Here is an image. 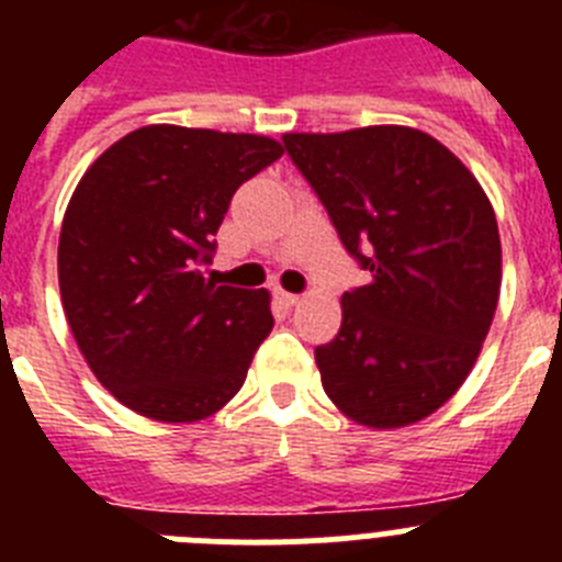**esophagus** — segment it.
I'll use <instances>...</instances> for the list:
<instances>
[{
  "label": "esophagus",
  "instance_id": "34e87169",
  "mask_svg": "<svg viewBox=\"0 0 562 562\" xmlns=\"http://www.w3.org/2000/svg\"><path fill=\"white\" fill-rule=\"evenodd\" d=\"M276 297L284 306H295L297 301H301V295H295V292H284V290H276Z\"/></svg>",
  "mask_w": 562,
  "mask_h": 562
}]
</instances>
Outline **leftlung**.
Listing matches in <instances>:
<instances>
[{
	"label": "left lung",
	"instance_id": "obj_1",
	"mask_svg": "<svg viewBox=\"0 0 562 562\" xmlns=\"http://www.w3.org/2000/svg\"><path fill=\"white\" fill-rule=\"evenodd\" d=\"M284 148L371 281L342 292L321 382L369 428L425 419L473 369L501 290L498 222L479 180L419 128L284 134Z\"/></svg>",
	"mask_w": 562,
	"mask_h": 562
}]
</instances>
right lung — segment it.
Returning <instances> with one entry per match:
<instances>
[{
  "label": "right lung",
  "mask_w": 562,
  "mask_h": 562,
  "mask_svg": "<svg viewBox=\"0 0 562 562\" xmlns=\"http://www.w3.org/2000/svg\"><path fill=\"white\" fill-rule=\"evenodd\" d=\"M284 154L258 134L143 126L78 182L58 238L67 324L101 385L160 422L216 414L272 331L267 290L202 276L241 182Z\"/></svg>",
  "instance_id": "obj_1"
}]
</instances>
